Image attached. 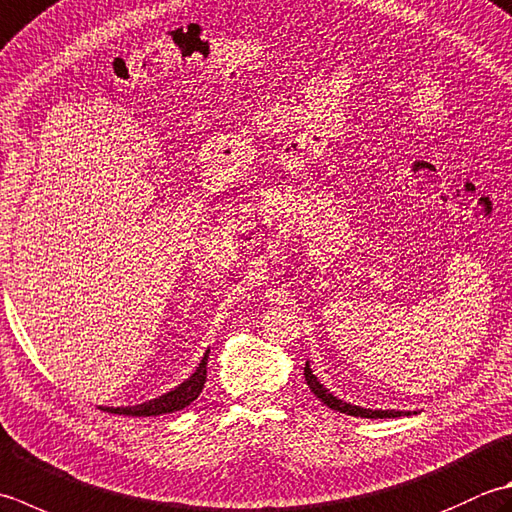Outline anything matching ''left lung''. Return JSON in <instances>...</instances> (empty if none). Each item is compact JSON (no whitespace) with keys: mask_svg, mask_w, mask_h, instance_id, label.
Returning a JSON list of instances; mask_svg holds the SVG:
<instances>
[{"mask_svg":"<svg viewBox=\"0 0 512 512\" xmlns=\"http://www.w3.org/2000/svg\"><path fill=\"white\" fill-rule=\"evenodd\" d=\"M304 377H306L308 388L315 393V397L322 399V402H324L328 408L339 410V413H346V415H353V417H366V419H386V417H402V415L408 417V415H417V410H413V413H410V410H382V408L373 410V408H364V406H355V404H350V402H344V399L335 397L322 382H319V379H317L315 373H313V368H310L308 362H306V366H304Z\"/></svg>","mask_w":512,"mask_h":512,"instance_id":"1","label":"left lung"}]
</instances>
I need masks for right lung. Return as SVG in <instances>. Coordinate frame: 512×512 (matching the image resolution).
Returning a JSON list of instances; mask_svg holds the SVG:
<instances>
[{"label":"right lung","mask_w":512,"mask_h":512,"mask_svg":"<svg viewBox=\"0 0 512 512\" xmlns=\"http://www.w3.org/2000/svg\"><path fill=\"white\" fill-rule=\"evenodd\" d=\"M208 353L210 348L204 353L202 362L195 368V373L188 379H184L182 384H177L175 388H170L168 393L159 395L155 399H148L144 404H135V406H99L108 410V413L115 415H130V417H153V415H166V413H175V410L186 408L190 402H195L202 393V388L206 384V364H208Z\"/></svg>","instance_id":"right-lung-1"}]
</instances>
